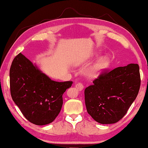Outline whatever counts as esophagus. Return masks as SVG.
<instances>
[{
    "label": "esophagus",
    "mask_w": 148,
    "mask_h": 148,
    "mask_svg": "<svg viewBox=\"0 0 148 148\" xmlns=\"http://www.w3.org/2000/svg\"><path fill=\"white\" fill-rule=\"evenodd\" d=\"M75 87H76V88L78 90V91H82L84 89V86L81 83H78L76 84V86H75Z\"/></svg>",
    "instance_id": "34e87169"
}]
</instances>
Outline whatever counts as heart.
Masks as SVG:
<instances>
[{"mask_svg":"<svg viewBox=\"0 0 148 148\" xmlns=\"http://www.w3.org/2000/svg\"><path fill=\"white\" fill-rule=\"evenodd\" d=\"M97 55H96L97 57ZM110 64L109 58L107 57H101L91 65L86 71V75L90 78H96L99 76Z\"/></svg>","mask_w":148,"mask_h":148,"instance_id":"obj_1","label":"heart"}]
</instances>
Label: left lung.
<instances>
[{"mask_svg":"<svg viewBox=\"0 0 148 148\" xmlns=\"http://www.w3.org/2000/svg\"><path fill=\"white\" fill-rule=\"evenodd\" d=\"M140 82L138 64L102 73L84 91L88 114L103 125L117 123L136 98Z\"/></svg>","mask_w":148,"mask_h":148,"instance_id":"obj_1","label":"left lung"}]
</instances>
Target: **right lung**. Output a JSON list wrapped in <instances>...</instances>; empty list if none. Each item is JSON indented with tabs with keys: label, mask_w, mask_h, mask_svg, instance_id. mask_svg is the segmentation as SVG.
<instances>
[{
	"label": "right lung",
	"mask_w": 148,
	"mask_h": 148,
	"mask_svg": "<svg viewBox=\"0 0 148 148\" xmlns=\"http://www.w3.org/2000/svg\"><path fill=\"white\" fill-rule=\"evenodd\" d=\"M72 82L51 79L30 60L19 53L10 69L12 98L23 116L36 125L52 123L62 106V95Z\"/></svg>",
	"instance_id": "1"
}]
</instances>
